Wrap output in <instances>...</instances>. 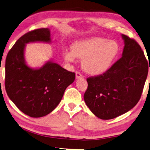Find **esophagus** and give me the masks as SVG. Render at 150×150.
<instances>
[{"instance_id":"1","label":"esophagus","mask_w":150,"mask_h":150,"mask_svg":"<svg viewBox=\"0 0 150 150\" xmlns=\"http://www.w3.org/2000/svg\"><path fill=\"white\" fill-rule=\"evenodd\" d=\"M76 78L77 79H82V78H84V76H83L82 74L80 72H76Z\"/></svg>"}]
</instances>
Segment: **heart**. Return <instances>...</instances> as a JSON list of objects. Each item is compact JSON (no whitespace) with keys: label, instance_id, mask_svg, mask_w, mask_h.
<instances>
[{"label":"heart","instance_id":"obj_1","mask_svg":"<svg viewBox=\"0 0 150 150\" xmlns=\"http://www.w3.org/2000/svg\"><path fill=\"white\" fill-rule=\"evenodd\" d=\"M71 48L72 51L64 53L65 60L74 62L76 57L82 59V69L93 76L107 72L120 51L117 41L98 37L76 41Z\"/></svg>","mask_w":150,"mask_h":150}]
</instances>
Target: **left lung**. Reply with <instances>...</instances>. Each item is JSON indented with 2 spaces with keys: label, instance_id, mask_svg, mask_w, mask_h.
I'll return each mask as SVG.
<instances>
[{
  "label": "left lung",
  "instance_id": "obj_1",
  "mask_svg": "<svg viewBox=\"0 0 150 150\" xmlns=\"http://www.w3.org/2000/svg\"><path fill=\"white\" fill-rule=\"evenodd\" d=\"M121 36L125 46L121 58L103 74L86 79L85 103L95 116L104 120L120 116L137 105L148 73L140 45L133 39Z\"/></svg>",
  "mask_w": 150,
  "mask_h": 150
}]
</instances>
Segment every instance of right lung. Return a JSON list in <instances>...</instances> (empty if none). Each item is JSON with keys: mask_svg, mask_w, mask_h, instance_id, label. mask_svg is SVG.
<instances>
[{"mask_svg": "<svg viewBox=\"0 0 150 150\" xmlns=\"http://www.w3.org/2000/svg\"><path fill=\"white\" fill-rule=\"evenodd\" d=\"M51 42L47 28L29 31L18 40L8 52L5 62V89L18 109L29 117H41L55 109L64 91L75 80L69 72L52 61L33 69L27 65L25 48L31 42Z\"/></svg>", "mask_w": 150, "mask_h": 150, "instance_id": "1", "label": "right lung"}]
</instances>
